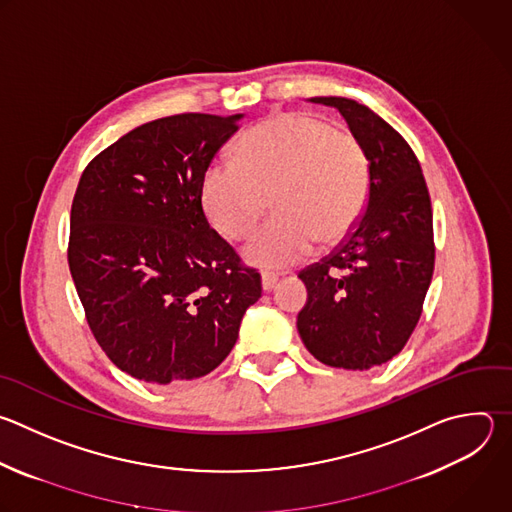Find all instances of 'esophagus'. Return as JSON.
<instances>
[{
  "label": "esophagus",
  "instance_id": "esophagus-1",
  "mask_svg": "<svg viewBox=\"0 0 512 512\" xmlns=\"http://www.w3.org/2000/svg\"><path fill=\"white\" fill-rule=\"evenodd\" d=\"M277 275L275 273H263L261 275V287H263V291H271L275 285H277Z\"/></svg>",
  "mask_w": 512,
  "mask_h": 512
}]
</instances>
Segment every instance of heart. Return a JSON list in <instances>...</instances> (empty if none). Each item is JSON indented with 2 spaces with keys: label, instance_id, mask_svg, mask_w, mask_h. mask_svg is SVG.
Listing matches in <instances>:
<instances>
[{
  "label": "heart",
  "instance_id": "obj_1",
  "mask_svg": "<svg viewBox=\"0 0 512 512\" xmlns=\"http://www.w3.org/2000/svg\"><path fill=\"white\" fill-rule=\"evenodd\" d=\"M370 193V162L362 142L329 122L285 112L251 128L235 158L215 160L203 177V207L227 239L247 237L269 207L277 215L245 247L261 269L303 261L315 241L342 239L358 221Z\"/></svg>",
  "mask_w": 512,
  "mask_h": 512
}]
</instances>
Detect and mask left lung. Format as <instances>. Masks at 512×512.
Instances as JSON below:
<instances>
[{"instance_id": "obj_1", "label": "left lung", "mask_w": 512, "mask_h": 512, "mask_svg": "<svg viewBox=\"0 0 512 512\" xmlns=\"http://www.w3.org/2000/svg\"><path fill=\"white\" fill-rule=\"evenodd\" d=\"M309 102L346 118L370 162V193L348 239L299 273L297 331L321 364L362 372L398 356L420 319L434 271L430 195L410 144L374 110L342 96Z\"/></svg>"}]
</instances>
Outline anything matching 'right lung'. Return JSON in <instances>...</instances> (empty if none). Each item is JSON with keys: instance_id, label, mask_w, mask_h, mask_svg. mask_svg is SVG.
I'll return each mask as SVG.
<instances>
[{"instance_id": "right-lung-1", "label": "right lung", "mask_w": 512, "mask_h": 512, "mask_svg": "<svg viewBox=\"0 0 512 512\" xmlns=\"http://www.w3.org/2000/svg\"><path fill=\"white\" fill-rule=\"evenodd\" d=\"M243 114H177L104 148L70 215V273L110 362L154 386L213 372L261 277L203 213V177Z\"/></svg>"}]
</instances>
